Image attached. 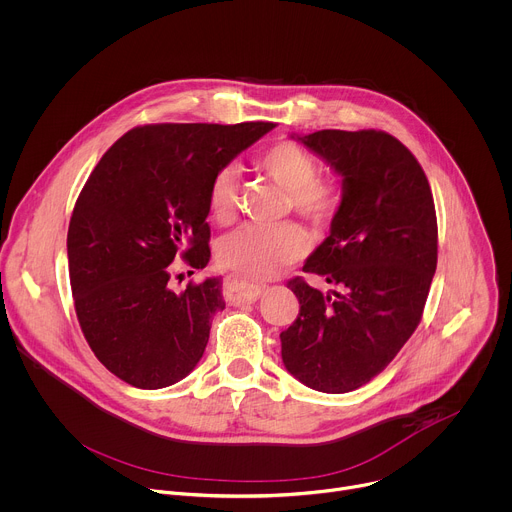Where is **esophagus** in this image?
<instances>
[{
  "mask_svg": "<svg viewBox=\"0 0 512 512\" xmlns=\"http://www.w3.org/2000/svg\"><path fill=\"white\" fill-rule=\"evenodd\" d=\"M227 295L233 303H243V301H257L261 293L265 291V285L249 283L239 277H227Z\"/></svg>",
  "mask_w": 512,
  "mask_h": 512,
  "instance_id": "obj_1",
  "label": "esophagus"
}]
</instances>
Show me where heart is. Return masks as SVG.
I'll list each match as a JSON object with an SVG mask.
<instances>
[{
    "instance_id": "1",
    "label": "heart",
    "mask_w": 512,
    "mask_h": 512,
    "mask_svg": "<svg viewBox=\"0 0 512 512\" xmlns=\"http://www.w3.org/2000/svg\"><path fill=\"white\" fill-rule=\"evenodd\" d=\"M259 167L285 191L291 207L309 223L323 227L335 219L343 205V187L335 179L317 177V161L301 145L279 141L265 149ZM237 169L223 167L209 187V211L219 223H229L237 213ZM307 251L303 231L293 223L277 227L245 225L225 235L217 257L227 269L249 277L267 279L279 269L299 261Z\"/></svg>"
}]
</instances>
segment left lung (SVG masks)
<instances>
[{
  "label": "left lung",
  "mask_w": 512,
  "mask_h": 512,
  "mask_svg": "<svg viewBox=\"0 0 512 512\" xmlns=\"http://www.w3.org/2000/svg\"><path fill=\"white\" fill-rule=\"evenodd\" d=\"M343 177V205L303 271L337 287L289 281L299 315L281 333L287 371L321 393L377 377L421 323L437 269V213L415 155L377 129L297 137Z\"/></svg>",
  "instance_id": "1"
}]
</instances>
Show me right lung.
Returning a JSON list of instances; mask_svg holds the SVG:
<instances>
[{
	"instance_id": "right-lung-1",
	"label": "right lung",
	"mask_w": 512,
	"mask_h": 512,
	"mask_svg": "<svg viewBox=\"0 0 512 512\" xmlns=\"http://www.w3.org/2000/svg\"><path fill=\"white\" fill-rule=\"evenodd\" d=\"M273 127H133L83 185L67 231L75 313L95 357L131 387H169L203 357L211 319L225 309L221 277L175 293L171 263L177 255L193 269L209 263L211 181Z\"/></svg>"
}]
</instances>
